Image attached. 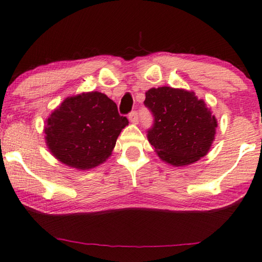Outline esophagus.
<instances>
[{
  "mask_svg": "<svg viewBox=\"0 0 262 262\" xmlns=\"http://www.w3.org/2000/svg\"><path fill=\"white\" fill-rule=\"evenodd\" d=\"M128 119H129V121L132 123H137L139 122V113H137L136 111H133L129 113V116H128Z\"/></svg>",
  "mask_w": 262,
  "mask_h": 262,
  "instance_id": "esophagus-1",
  "label": "esophagus"
}]
</instances>
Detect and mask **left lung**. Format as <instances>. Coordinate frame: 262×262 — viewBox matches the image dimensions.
<instances>
[{
  "mask_svg": "<svg viewBox=\"0 0 262 262\" xmlns=\"http://www.w3.org/2000/svg\"><path fill=\"white\" fill-rule=\"evenodd\" d=\"M144 105L155 118L147 140L161 160L180 167L207 155L217 121L193 92L166 85L151 88Z\"/></svg>",
  "mask_w": 262,
  "mask_h": 262,
  "instance_id": "8db88e82",
  "label": "left lung"
}]
</instances>
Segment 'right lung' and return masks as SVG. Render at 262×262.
Listing matches in <instances>:
<instances>
[{"mask_svg":"<svg viewBox=\"0 0 262 262\" xmlns=\"http://www.w3.org/2000/svg\"><path fill=\"white\" fill-rule=\"evenodd\" d=\"M128 119L105 94L92 92L68 97L51 113L45 127L49 151L61 163L90 169L111 156Z\"/></svg>","mask_w":262,"mask_h":262,"instance_id":"add662e5","label":"right lung"}]
</instances>
